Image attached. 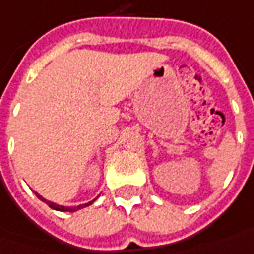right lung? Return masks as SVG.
<instances>
[{
    "label": "right lung",
    "instance_id": "1",
    "mask_svg": "<svg viewBox=\"0 0 254 254\" xmlns=\"http://www.w3.org/2000/svg\"><path fill=\"white\" fill-rule=\"evenodd\" d=\"M38 195V198L39 199H42V201H45L46 204H48L50 208H53V209H56V211H62V212H73V211H75V209H80V208H84V206L90 205L91 202H94V201H91V202H88V204H84V205H78V206H74V208H70V206H62V205H56L55 202H50V201H46V199H43V198L40 197L39 194H36Z\"/></svg>",
    "mask_w": 254,
    "mask_h": 254
}]
</instances>
